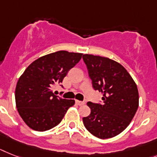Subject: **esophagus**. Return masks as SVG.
Returning <instances> with one entry per match:
<instances>
[{"label": "esophagus", "instance_id": "1", "mask_svg": "<svg viewBox=\"0 0 157 157\" xmlns=\"http://www.w3.org/2000/svg\"><path fill=\"white\" fill-rule=\"evenodd\" d=\"M75 103H76V104L79 105V106H82V105L85 104V102H82V101H79V100H75Z\"/></svg>", "mask_w": 157, "mask_h": 157}]
</instances>
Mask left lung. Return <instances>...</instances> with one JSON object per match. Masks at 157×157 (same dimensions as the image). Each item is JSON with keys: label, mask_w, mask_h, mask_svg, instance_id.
I'll list each match as a JSON object with an SVG mask.
<instances>
[{"label": "left lung", "mask_w": 157, "mask_h": 157, "mask_svg": "<svg viewBox=\"0 0 157 157\" xmlns=\"http://www.w3.org/2000/svg\"><path fill=\"white\" fill-rule=\"evenodd\" d=\"M82 59L93 88L103 93V103H87L90 114L82 118L84 126L100 139L116 136L129 125L138 109L136 84L116 61L91 54H83Z\"/></svg>", "instance_id": "obj_1"}]
</instances>
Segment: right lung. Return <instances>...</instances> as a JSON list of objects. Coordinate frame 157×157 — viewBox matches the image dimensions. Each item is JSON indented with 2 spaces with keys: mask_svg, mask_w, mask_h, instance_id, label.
<instances>
[{
  "mask_svg": "<svg viewBox=\"0 0 157 157\" xmlns=\"http://www.w3.org/2000/svg\"><path fill=\"white\" fill-rule=\"evenodd\" d=\"M82 56L79 53L57 51L37 58L24 71L17 83L15 99L18 113L29 128L38 132L50 130L75 104L73 99L54 95L52 87L63 82Z\"/></svg>",
  "mask_w": 157,
  "mask_h": 157,
  "instance_id": "obj_1",
  "label": "right lung"
}]
</instances>
